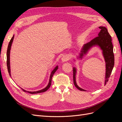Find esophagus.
I'll return each instance as SVG.
<instances>
[{"instance_id": "1", "label": "esophagus", "mask_w": 122, "mask_h": 122, "mask_svg": "<svg viewBox=\"0 0 122 122\" xmlns=\"http://www.w3.org/2000/svg\"><path fill=\"white\" fill-rule=\"evenodd\" d=\"M69 60V57L68 56V55H63V56H62V58H61V61H63V62L67 61Z\"/></svg>"}]
</instances>
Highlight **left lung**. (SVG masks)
<instances>
[{
  "label": "left lung",
  "mask_w": 122,
  "mask_h": 122,
  "mask_svg": "<svg viewBox=\"0 0 122 122\" xmlns=\"http://www.w3.org/2000/svg\"><path fill=\"white\" fill-rule=\"evenodd\" d=\"M100 32L98 34V36L92 40L90 42L85 44L82 48L80 57L81 58L83 54H86V52L89 50L90 48L94 45H98L100 47L101 49L103 51V54L104 55L105 61L106 62V75H105V84L108 82V78L111 75L112 72L114 64V57L113 51V45L112 42V40L111 36L109 35L107 29L105 27L100 26L99 27ZM73 82L75 86L80 91H86L82 89L77 86L76 80V69L74 68L73 69Z\"/></svg>",
  "instance_id": "8db88e82"
}]
</instances>
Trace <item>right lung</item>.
<instances>
[{"label": "right lung", "instance_id": "obj_1", "mask_svg": "<svg viewBox=\"0 0 122 122\" xmlns=\"http://www.w3.org/2000/svg\"><path fill=\"white\" fill-rule=\"evenodd\" d=\"M14 36H13V37L12 38V39H10V41L9 42V45H8V50H7V53H6V56H7V59H6V64H7V67H8V72H9V75H10V76H11L10 75V47H11V45H12V43L13 42V39H14ZM58 69V66H57V67H56L55 68V69L53 70L52 72H51V75H50V79H49V83H48V85L45 88H44V89L42 90H40V91H36V92H28V91H26L23 89H21L24 92H27V93H29L30 94H38V93H43V92H46L48 88L50 87L51 84V81H52V77L54 75V74L55 73V72L56 71V70H57Z\"/></svg>", "mask_w": 122, "mask_h": 122}]
</instances>
